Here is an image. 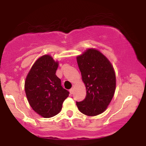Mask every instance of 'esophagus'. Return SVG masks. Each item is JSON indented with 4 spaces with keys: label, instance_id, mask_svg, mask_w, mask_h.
I'll use <instances>...</instances> for the list:
<instances>
[{
    "label": "esophagus",
    "instance_id": "1",
    "mask_svg": "<svg viewBox=\"0 0 146 146\" xmlns=\"http://www.w3.org/2000/svg\"><path fill=\"white\" fill-rule=\"evenodd\" d=\"M69 91H70V94H73V92H74V88H72L71 89H70V90H69Z\"/></svg>",
    "mask_w": 146,
    "mask_h": 146
}]
</instances>
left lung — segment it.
Listing matches in <instances>:
<instances>
[{
  "mask_svg": "<svg viewBox=\"0 0 146 146\" xmlns=\"http://www.w3.org/2000/svg\"><path fill=\"white\" fill-rule=\"evenodd\" d=\"M86 96L76 102L80 112L87 116H96L105 111L114 96L116 76L109 60L98 50L89 48L77 57Z\"/></svg>",
  "mask_w": 146,
  "mask_h": 146,
  "instance_id": "1",
  "label": "left lung"
}]
</instances>
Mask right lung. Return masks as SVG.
Here are the masks:
<instances>
[{
    "label": "right lung",
    "instance_id": "1",
    "mask_svg": "<svg viewBox=\"0 0 146 146\" xmlns=\"http://www.w3.org/2000/svg\"><path fill=\"white\" fill-rule=\"evenodd\" d=\"M58 66L52 57L44 55L36 60L26 78L25 90L27 100L34 111L44 118L58 114L69 95L56 76Z\"/></svg>",
    "mask_w": 146,
    "mask_h": 146
}]
</instances>
